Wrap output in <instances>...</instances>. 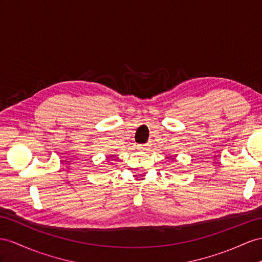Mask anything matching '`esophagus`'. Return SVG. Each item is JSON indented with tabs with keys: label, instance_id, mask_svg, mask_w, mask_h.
<instances>
[{
	"label": "esophagus",
	"instance_id": "1",
	"mask_svg": "<svg viewBox=\"0 0 262 262\" xmlns=\"http://www.w3.org/2000/svg\"><path fill=\"white\" fill-rule=\"evenodd\" d=\"M138 148H139L140 150H147V149L149 148V145H147V144H145V145H139Z\"/></svg>",
	"mask_w": 262,
	"mask_h": 262
}]
</instances>
